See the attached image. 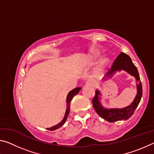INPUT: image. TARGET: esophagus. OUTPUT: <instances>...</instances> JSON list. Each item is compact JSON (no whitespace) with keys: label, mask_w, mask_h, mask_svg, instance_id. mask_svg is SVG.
<instances>
[{"label":"esophagus","mask_w":154,"mask_h":154,"mask_svg":"<svg viewBox=\"0 0 154 154\" xmlns=\"http://www.w3.org/2000/svg\"><path fill=\"white\" fill-rule=\"evenodd\" d=\"M86 84L87 85H91V86H94L95 84H96V83H95V82L94 80L89 79V80L87 81Z\"/></svg>","instance_id":"1"}]
</instances>
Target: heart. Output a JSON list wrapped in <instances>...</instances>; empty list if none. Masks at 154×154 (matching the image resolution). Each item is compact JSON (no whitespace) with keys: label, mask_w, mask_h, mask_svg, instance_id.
<instances>
[{"label":"heart","mask_w":154,"mask_h":154,"mask_svg":"<svg viewBox=\"0 0 154 154\" xmlns=\"http://www.w3.org/2000/svg\"><path fill=\"white\" fill-rule=\"evenodd\" d=\"M100 55V51L96 50V49H94L92 51L90 52L89 54V56H88V60L90 61L93 62L95 60L98 58V57ZM106 62V59L105 58H102L98 62V70L100 71V69H102L105 65V63Z\"/></svg>","instance_id":"b5f03b06"}]
</instances>
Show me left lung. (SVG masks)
<instances>
[{"mask_svg": "<svg viewBox=\"0 0 154 154\" xmlns=\"http://www.w3.org/2000/svg\"><path fill=\"white\" fill-rule=\"evenodd\" d=\"M122 70L126 71L128 73L130 74L135 77L137 80V93L135 96L133 102L129 106L122 109H106L102 106L100 102V92L97 90L96 91L95 96L92 99L93 106L99 116L101 118L109 122H114L116 121L123 120V119H129L133 115L135 109L139 105L140 99L143 94L142 84L140 82L139 72L137 67L132 63L131 58L128 55L123 52H121L119 55L115 60L111 69L106 72L105 77H111L117 71H120Z\"/></svg>", "mask_w": 154, "mask_h": 154, "instance_id": "obj_1", "label": "left lung"}]
</instances>
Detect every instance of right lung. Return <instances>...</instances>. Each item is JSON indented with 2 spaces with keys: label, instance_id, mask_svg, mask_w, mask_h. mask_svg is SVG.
I'll return each instance as SVG.
<instances>
[{
  "label": "right lung",
  "instance_id": "obj_1",
  "mask_svg": "<svg viewBox=\"0 0 154 154\" xmlns=\"http://www.w3.org/2000/svg\"><path fill=\"white\" fill-rule=\"evenodd\" d=\"M82 89V88L80 87H78L75 88L72 90H71V92H70L69 94H68L67 95V97H66V112H65V116H64V119H62V120L60 122L59 124H58L56 126H54L53 127H51V128H46L49 130H56L59 128H60L61 126H62L64 125V124L65 123V122L67 119V117L69 116V113L70 112V106H71V101L72 99V98L74 97V96H75L76 94H77L79 92V91Z\"/></svg>",
  "mask_w": 154,
  "mask_h": 154
}]
</instances>
